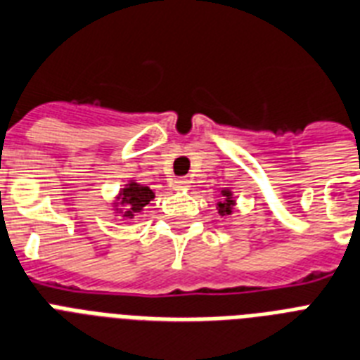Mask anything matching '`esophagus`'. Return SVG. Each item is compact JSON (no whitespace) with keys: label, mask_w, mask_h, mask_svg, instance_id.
Listing matches in <instances>:
<instances>
[{"label":"esophagus","mask_w":360,"mask_h":360,"mask_svg":"<svg viewBox=\"0 0 360 360\" xmlns=\"http://www.w3.org/2000/svg\"><path fill=\"white\" fill-rule=\"evenodd\" d=\"M188 185H190V181L185 179V177H177V179L172 181V186H174L175 190H185L188 188Z\"/></svg>","instance_id":"obj_1"}]
</instances>
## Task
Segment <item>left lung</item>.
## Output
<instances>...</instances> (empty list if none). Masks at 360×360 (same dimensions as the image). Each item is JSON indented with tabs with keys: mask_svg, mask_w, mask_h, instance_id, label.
I'll use <instances>...</instances> for the list:
<instances>
[{
	"mask_svg": "<svg viewBox=\"0 0 360 360\" xmlns=\"http://www.w3.org/2000/svg\"><path fill=\"white\" fill-rule=\"evenodd\" d=\"M221 194H224V200L218 201V212H220L221 216L231 214V207L235 205V201L231 198L229 190H221Z\"/></svg>",
	"mask_w": 360,
	"mask_h": 360,
	"instance_id": "1",
	"label": "left lung"
}]
</instances>
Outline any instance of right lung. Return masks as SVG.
<instances>
[{
	"label": "right lung",
	"instance_id": "right-lung-1",
	"mask_svg": "<svg viewBox=\"0 0 360 360\" xmlns=\"http://www.w3.org/2000/svg\"><path fill=\"white\" fill-rule=\"evenodd\" d=\"M155 198L153 190H150V186H142L139 183H129L122 190L120 194V203L124 205V216L131 218L136 212L144 209L148 203Z\"/></svg>",
	"mask_w": 360,
	"mask_h": 360
}]
</instances>
